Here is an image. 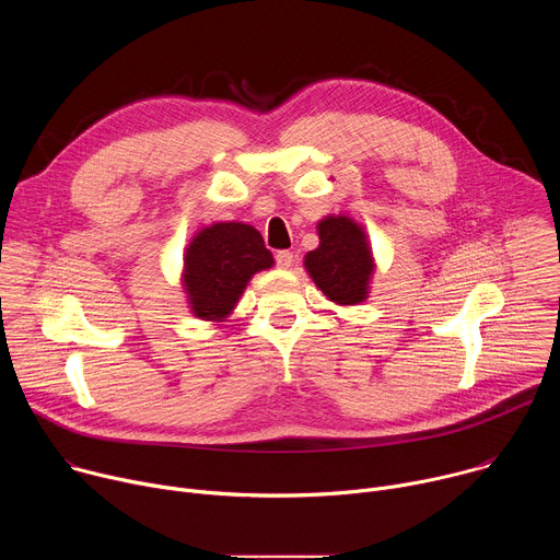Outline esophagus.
<instances>
[{
  "mask_svg": "<svg viewBox=\"0 0 560 560\" xmlns=\"http://www.w3.org/2000/svg\"><path fill=\"white\" fill-rule=\"evenodd\" d=\"M275 261H277L279 268H292L294 266V255L290 250H279L275 255Z\"/></svg>",
  "mask_w": 560,
  "mask_h": 560,
  "instance_id": "34e87169",
  "label": "esophagus"
}]
</instances>
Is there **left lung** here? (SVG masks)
<instances>
[{"label":"left lung","instance_id":"8db88e82","mask_svg":"<svg viewBox=\"0 0 560 560\" xmlns=\"http://www.w3.org/2000/svg\"><path fill=\"white\" fill-rule=\"evenodd\" d=\"M318 248L305 255V270L330 301L357 305L368 299L374 257L365 230L346 214L318 221Z\"/></svg>","mask_w":560,"mask_h":560}]
</instances>
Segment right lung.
Returning a JSON list of instances; mask_svg holds the SVG:
<instances>
[{
	"instance_id": "right-lung-1",
	"label": "right lung",
	"mask_w": 560,
	"mask_h": 560,
	"mask_svg": "<svg viewBox=\"0 0 560 560\" xmlns=\"http://www.w3.org/2000/svg\"><path fill=\"white\" fill-rule=\"evenodd\" d=\"M264 236L248 223L221 221L199 230L184 255V290L195 316L223 322L259 270L272 268Z\"/></svg>"
}]
</instances>
